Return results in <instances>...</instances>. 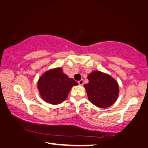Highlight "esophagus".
Listing matches in <instances>:
<instances>
[{"label": "esophagus", "mask_w": 148, "mask_h": 148, "mask_svg": "<svg viewBox=\"0 0 148 148\" xmlns=\"http://www.w3.org/2000/svg\"><path fill=\"white\" fill-rule=\"evenodd\" d=\"M78 83H79V85H81V86H82V85L84 84L83 79H81V80H80V81H78Z\"/></svg>", "instance_id": "34e87169"}]
</instances>
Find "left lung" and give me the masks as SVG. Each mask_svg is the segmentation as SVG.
I'll use <instances>...</instances> for the list:
<instances>
[{
    "label": "left lung",
    "mask_w": 148,
    "mask_h": 148,
    "mask_svg": "<svg viewBox=\"0 0 148 148\" xmlns=\"http://www.w3.org/2000/svg\"><path fill=\"white\" fill-rule=\"evenodd\" d=\"M89 82L84 85L88 97L98 107L107 108L115 103L118 96V84L112 77L99 71L88 76Z\"/></svg>",
    "instance_id": "8db88e82"
}]
</instances>
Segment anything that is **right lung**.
<instances>
[{
	"mask_svg": "<svg viewBox=\"0 0 148 148\" xmlns=\"http://www.w3.org/2000/svg\"><path fill=\"white\" fill-rule=\"evenodd\" d=\"M78 83L65 75L61 68L45 72L38 82L40 94L45 101L57 105L66 99L73 86Z\"/></svg>",
	"mask_w": 148,
	"mask_h": 148,
	"instance_id": "right-lung-1",
	"label": "right lung"
}]
</instances>
